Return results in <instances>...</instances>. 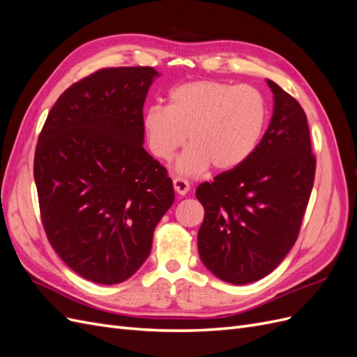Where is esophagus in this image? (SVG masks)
Instances as JSON below:
<instances>
[{"mask_svg": "<svg viewBox=\"0 0 357 357\" xmlns=\"http://www.w3.org/2000/svg\"><path fill=\"white\" fill-rule=\"evenodd\" d=\"M172 183H174V189H176V192L178 193V195H186V193L190 190L189 181L185 180V178L176 177L174 181H172Z\"/></svg>", "mask_w": 357, "mask_h": 357, "instance_id": "34e87169", "label": "esophagus"}]
</instances>
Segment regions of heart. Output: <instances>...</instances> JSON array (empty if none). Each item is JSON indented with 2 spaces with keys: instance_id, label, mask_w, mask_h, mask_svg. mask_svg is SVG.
<instances>
[{
  "instance_id": "1",
  "label": "heart",
  "mask_w": 357,
  "mask_h": 357,
  "mask_svg": "<svg viewBox=\"0 0 357 357\" xmlns=\"http://www.w3.org/2000/svg\"><path fill=\"white\" fill-rule=\"evenodd\" d=\"M167 107L143 114L147 143L156 158L169 160L188 138L176 171L198 176L210 165L231 171L250 158L264 135L266 104L257 89L220 80H193L169 89Z\"/></svg>"
}]
</instances>
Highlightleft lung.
Masks as SVG:
<instances>
[{"instance_id": "8db88e82", "label": "left lung", "mask_w": 357, "mask_h": 357, "mask_svg": "<svg viewBox=\"0 0 357 357\" xmlns=\"http://www.w3.org/2000/svg\"><path fill=\"white\" fill-rule=\"evenodd\" d=\"M273 117L244 164L202 183L205 215L198 252L205 268L231 284L264 278L294 247L314 183L307 116L277 83Z\"/></svg>"}]
</instances>
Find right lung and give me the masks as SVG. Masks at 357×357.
Listing matches in <instances>:
<instances>
[{
  "mask_svg": "<svg viewBox=\"0 0 357 357\" xmlns=\"http://www.w3.org/2000/svg\"><path fill=\"white\" fill-rule=\"evenodd\" d=\"M159 73L104 68L63 92L41 129L34 178L49 243L98 284L132 277L174 202L172 180L144 144L143 107Z\"/></svg>",
  "mask_w": 357,
  "mask_h": 357,
  "instance_id": "add662e5",
  "label": "right lung"
}]
</instances>
